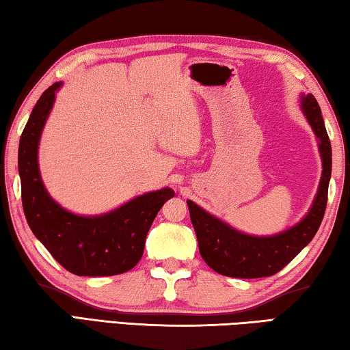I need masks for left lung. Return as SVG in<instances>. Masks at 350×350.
I'll return each instance as SVG.
<instances>
[{"label":"left lung","instance_id":"obj_1","mask_svg":"<svg viewBox=\"0 0 350 350\" xmlns=\"http://www.w3.org/2000/svg\"><path fill=\"white\" fill-rule=\"evenodd\" d=\"M303 110L320 139L323 175L317 198L301 223L275 237H249L213 218L192 201L189 212L198 238L200 254L213 271L234 278H262L280 272L312 241L327 206V189L332 172V147L324 126L321 109L314 95L303 96Z\"/></svg>","mask_w":350,"mask_h":350}]
</instances>
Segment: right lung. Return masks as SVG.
I'll return each instance as SVG.
<instances>
[{
	"label": "right lung",
	"instance_id": "1",
	"mask_svg": "<svg viewBox=\"0 0 350 350\" xmlns=\"http://www.w3.org/2000/svg\"><path fill=\"white\" fill-rule=\"evenodd\" d=\"M55 83L30 113L18 147L21 200L29 228L66 271L79 277H110L131 271L144 252L157 213L174 197L169 187L129 201L106 215L78 217L49 197L38 170V141L55 100Z\"/></svg>",
	"mask_w": 350,
	"mask_h": 350
}]
</instances>
